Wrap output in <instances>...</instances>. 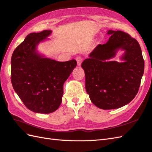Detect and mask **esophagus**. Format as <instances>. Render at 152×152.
I'll return each instance as SVG.
<instances>
[{
  "label": "esophagus",
  "mask_w": 152,
  "mask_h": 152,
  "mask_svg": "<svg viewBox=\"0 0 152 152\" xmlns=\"http://www.w3.org/2000/svg\"><path fill=\"white\" fill-rule=\"evenodd\" d=\"M76 60H77V65L78 66H80L81 65V63L82 62V58L80 56H77V58H76Z\"/></svg>",
  "instance_id": "1"
}]
</instances>
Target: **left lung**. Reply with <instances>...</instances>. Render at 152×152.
<instances>
[{"label":"left lung","instance_id":"1","mask_svg":"<svg viewBox=\"0 0 152 152\" xmlns=\"http://www.w3.org/2000/svg\"><path fill=\"white\" fill-rule=\"evenodd\" d=\"M106 44H99L82 63L86 89L96 107L116 109L130 103L138 92L145 63L137 41L122 31L108 30ZM121 48V63L111 59Z\"/></svg>","mask_w":152,"mask_h":152}]
</instances>
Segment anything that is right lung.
Masks as SVG:
<instances>
[{
    "label": "right lung",
    "instance_id": "add662e5",
    "mask_svg": "<svg viewBox=\"0 0 152 152\" xmlns=\"http://www.w3.org/2000/svg\"><path fill=\"white\" fill-rule=\"evenodd\" d=\"M51 32L46 30L28 34L11 57L13 88L25 107L35 113H50L59 108L63 84L77 66L75 59L59 62L37 53V45Z\"/></svg>",
    "mask_w": 152,
    "mask_h": 152
}]
</instances>
